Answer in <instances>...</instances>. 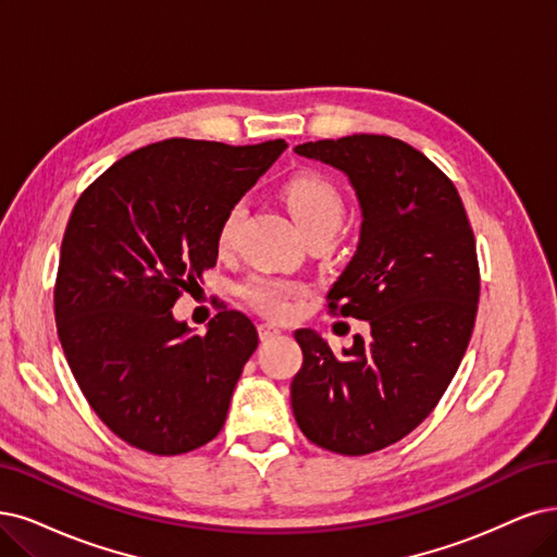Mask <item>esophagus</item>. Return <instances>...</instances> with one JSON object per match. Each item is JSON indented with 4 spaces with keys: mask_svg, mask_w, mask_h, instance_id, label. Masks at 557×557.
<instances>
[{
    "mask_svg": "<svg viewBox=\"0 0 557 557\" xmlns=\"http://www.w3.org/2000/svg\"><path fill=\"white\" fill-rule=\"evenodd\" d=\"M257 331H259V337H261L263 342H265V339H273V337H277V335L282 333L280 327L273 325V323H259Z\"/></svg>",
    "mask_w": 557,
    "mask_h": 557,
    "instance_id": "esophagus-1",
    "label": "esophagus"
}]
</instances>
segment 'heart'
<instances>
[{"label": "heart", "instance_id": "obj_1", "mask_svg": "<svg viewBox=\"0 0 557 557\" xmlns=\"http://www.w3.org/2000/svg\"><path fill=\"white\" fill-rule=\"evenodd\" d=\"M284 201L289 211L302 226V232L310 236L333 234L342 226L344 220V197L337 185L317 172H302L292 176L282 188ZM245 215V201L236 199L230 209L224 211L218 232L215 245L220 252H230L236 245L238 226ZM240 298L252 307V310L265 317H284L289 314L292 302L307 294L305 284L296 280H284L273 275H250L240 284Z\"/></svg>", "mask_w": 557, "mask_h": 557}]
</instances>
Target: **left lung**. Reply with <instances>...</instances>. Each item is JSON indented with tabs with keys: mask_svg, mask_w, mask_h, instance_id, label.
<instances>
[{
	"mask_svg": "<svg viewBox=\"0 0 557 557\" xmlns=\"http://www.w3.org/2000/svg\"><path fill=\"white\" fill-rule=\"evenodd\" d=\"M342 170L360 199L358 252L327 294V310L367 321L335 356L296 331L302 367L292 408L314 445L346 457L408 436L434 410L463 360L480 300V263L463 201L434 162L387 135L298 144Z\"/></svg>",
	"mask_w": 557,
	"mask_h": 557,
	"instance_id": "8db88e82",
	"label": "left lung"
}]
</instances>
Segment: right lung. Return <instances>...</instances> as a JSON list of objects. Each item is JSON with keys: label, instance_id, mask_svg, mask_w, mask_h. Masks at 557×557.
Here are the masks:
<instances>
[{"label": "right lung", "instance_id": "add662e5", "mask_svg": "<svg viewBox=\"0 0 557 557\" xmlns=\"http://www.w3.org/2000/svg\"><path fill=\"white\" fill-rule=\"evenodd\" d=\"M284 149L164 139L79 195L61 240L57 333L82 395L128 445L172 457L220 434L257 327L224 305L193 335L172 307L215 265L224 211Z\"/></svg>", "mask_w": 557, "mask_h": 557}]
</instances>
